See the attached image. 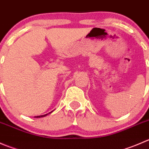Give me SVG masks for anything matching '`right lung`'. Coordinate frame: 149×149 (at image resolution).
I'll use <instances>...</instances> for the list:
<instances>
[{
    "label": "right lung",
    "mask_w": 149,
    "mask_h": 149,
    "mask_svg": "<svg viewBox=\"0 0 149 149\" xmlns=\"http://www.w3.org/2000/svg\"><path fill=\"white\" fill-rule=\"evenodd\" d=\"M52 112H49V113L48 114H50V113H52ZM48 114H45V115H39V116H34V118H43V117H45V116H47V115H48Z\"/></svg>",
    "instance_id": "add662e5"
}]
</instances>
